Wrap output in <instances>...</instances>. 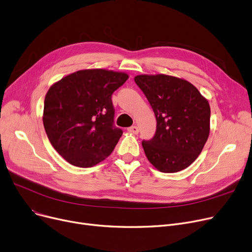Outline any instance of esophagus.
I'll return each instance as SVG.
<instances>
[{
	"instance_id": "esophagus-1",
	"label": "esophagus",
	"mask_w": 252,
	"mask_h": 252,
	"mask_svg": "<svg viewBox=\"0 0 252 252\" xmlns=\"http://www.w3.org/2000/svg\"><path fill=\"white\" fill-rule=\"evenodd\" d=\"M138 131H139V130H138V127H137V126H131V127L128 128V132L133 133V134H137Z\"/></svg>"
}]
</instances>
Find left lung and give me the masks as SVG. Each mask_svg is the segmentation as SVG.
I'll return each instance as SVG.
<instances>
[{
  "label": "left lung",
  "instance_id": "8db88e82",
  "mask_svg": "<svg viewBox=\"0 0 252 252\" xmlns=\"http://www.w3.org/2000/svg\"><path fill=\"white\" fill-rule=\"evenodd\" d=\"M134 81L157 119L155 136L142 141L147 159L162 173L186 169L200 155L210 135L208 99L187 80L165 74L137 75Z\"/></svg>",
  "mask_w": 252,
  "mask_h": 252
}]
</instances>
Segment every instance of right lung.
I'll return each instance as SVG.
<instances>
[{"instance_id": "obj_1", "label": "right lung", "mask_w": 252, "mask_h": 252, "mask_svg": "<svg viewBox=\"0 0 252 252\" xmlns=\"http://www.w3.org/2000/svg\"><path fill=\"white\" fill-rule=\"evenodd\" d=\"M128 77L123 72L86 69L50 87L42 122L54 149L69 164L94 167L114 151L123 131L114 125L112 94Z\"/></svg>"}]
</instances>
